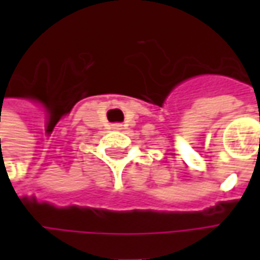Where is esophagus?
Here are the masks:
<instances>
[{
	"label": "esophagus",
	"mask_w": 260,
	"mask_h": 260,
	"mask_svg": "<svg viewBox=\"0 0 260 260\" xmlns=\"http://www.w3.org/2000/svg\"><path fill=\"white\" fill-rule=\"evenodd\" d=\"M114 128H117V130H118V128H121V124H114Z\"/></svg>",
	"instance_id": "34e87169"
}]
</instances>
